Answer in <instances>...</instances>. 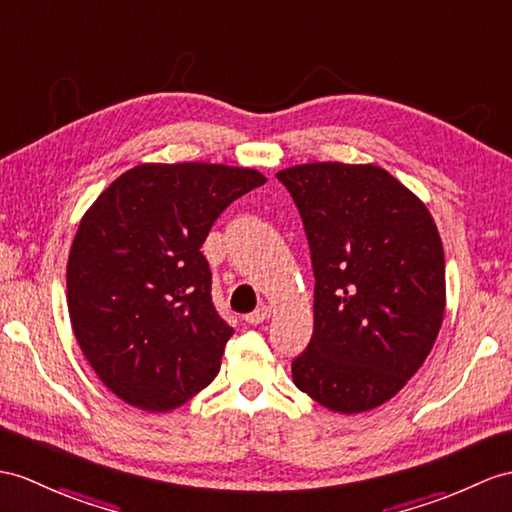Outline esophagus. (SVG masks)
<instances>
[{
  "instance_id": "34e87169",
  "label": "esophagus",
  "mask_w": 512,
  "mask_h": 512,
  "mask_svg": "<svg viewBox=\"0 0 512 512\" xmlns=\"http://www.w3.org/2000/svg\"><path fill=\"white\" fill-rule=\"evenodd\" d=\"M269 315H271V308L269 306H258L254 313L247 315V323H252V326H258V323L267 321Z\"/></svg>"
}]
</instances>
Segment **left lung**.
<instances>
[{
	"label": "left lung",
	"mask_w": 512,
	"mask_h": 512,
	"mask_svg": "<svg viewBox=\"0 0 512 512\" xmlns=\"http://www.w3.org/2000/svg\"><path fill=\"white\" fill-rule=\"evenodd\" d=\"M302 215L315 271V328L293 382L356 415L402 391L445 313L443 243L426 204L376 165L310 162L276 173Z\"/></svg>",
	"instance_id": "left-lung-1"
}]
</instances>
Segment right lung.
Segmentation results:
<instances>
[{"label":"right lung","mask_w":512,"mask_h":512,"mask_svg":"<svg viewBox=\"0 0 512 512\" xmlns=\"http://www.w3.org/2000/svg\"><path fill=\"white\" fill-rule=\"evenodd\" d=\"M265 182L247 167L145 162L86 210L67 263L69 317L119 400L167 413L215 380L234 330L199 247L234 199Z\"/></svg>","instance_id":"obj_1"}]
</instances>
